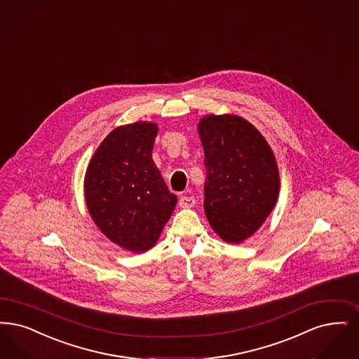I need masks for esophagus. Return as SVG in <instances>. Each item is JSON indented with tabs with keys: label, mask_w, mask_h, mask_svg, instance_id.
I'll return each instance as SVG.
<instances>
[{
	"label": "esophagus",
	"mask_w": 359,
	"mask_h": 359,
	"mask_svg": "<svg viewBox=\"0 0 359 359\" xmlns=\"http://www.w3.org/2000/svg\"><path fill=\"white\" fill-rule=\"evenodd\" d=\"M195 198L194 196H182L180 201H179V205L182 208H192L195 205Z\"/></svg>",
	"instance_id": "34e87169"
}]
</instances>
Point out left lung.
<instances>
[{
  "label": "left lung",
  "mask_w": 359,
  "mask_h": 359,
  "mask_svg": "<svg viewBox=\"0 0 359 359\" xmlns=\"http://www.w3.org/2000/svg\"><path fill=\"white\" fill-rule=\"evenodd\" d=\"M204 149V211L227 243H242L263 226L279 196L273 149L250 121L205 115L198 124Z\"/></svg>",
  "instance_id": "obj_1"
}]
</instances>
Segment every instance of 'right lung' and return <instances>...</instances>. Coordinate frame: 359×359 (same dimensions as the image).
I'll list each match as a JSON object with an SVG mask.
<instances>
[{"instance_id": "obj_1", "label": "right lung", "mask_w": 359, "mask_h": 359, "mask_svg": "<svg viewBox=\"0 0 359 359\" xmlns=\"http://www.w3.org/2000/svg\"><path fill=\"white\" fill-rule=\"evenodd\" d=\"M158 128L154 121H136L114 129L84 177L92 220L111 242L135 254L156 244L177 203L152 158Z\"/></svg>"}]
</instances>
